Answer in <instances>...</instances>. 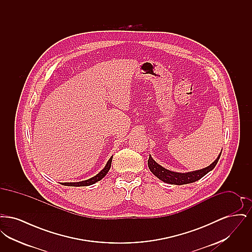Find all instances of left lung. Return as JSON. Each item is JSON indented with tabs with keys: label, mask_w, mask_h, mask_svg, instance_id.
Wrapping results in <instances>:
<instances>
[{
	"label": "left lung",
	"mask_w": 252,
	"mask_h": 252,
	"mask_svg": "<svg viewBox=\"0 0 252 252\" xmlns=\"http://www.w3.org/2000/svg\"><path fill=\"white\" fill-rule=\"evenodd\" d=\"M220 156H221V153L210 166L201 169V170L188 172V173H177V172H172L170 170H167V169L160 166L159 164H158L151 156H149L147 163H148V167L150 169V171L156 176L158 179H159L166 183H170V184L182 185V184L192 183V182H194V181L203 178L206 174H208L210 171H212L214 168L216 167Z\"/></svg>",
	"instance_id": "obj_1"
}]
</instances>
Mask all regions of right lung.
I'll use <instances>...</instances> for the list:
<instances>
[{
    "instance_id": "right-lung-1",
    "label": "right lung",
    "mask_w": 252,
    "mask_h": 252,
    "mask_svg": "<svg viewBox=\"0 0 252 252\" xmlns=\"http://www.w3.org/2000/svg\"><path fill=\"white\" fill-rule=\"evenodd\" d=\"M111 161H112V157L108 159L107 164L105 168L100 172L98 173L96 176H94V178L90 179V180H84V181H80V182H65L63 183V185H66V186H75V187H80V186H89V185H92V184H94L97 181L102 180L107 174H108V170L110 169L111 166Z\"/></svg>"
}]
</instances>
